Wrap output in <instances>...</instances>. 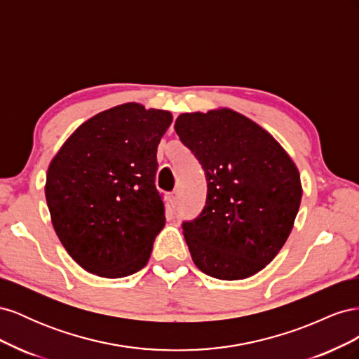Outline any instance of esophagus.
Returning <instances> with one entry per match:
<instances>
[{
    "label": "esophagus",
    "instance_id": "esophagus-1",
    "mask_svg": "<svg viewBox=\"0 0 359 359\" xmlns=\"http://www.w3.org/2000/svg\"><path fill=\"white\" fill-rule=\"evenodd\" d=\"M169 202L172 203V206H177V203H178V193L177 191H172L169 194Z\"/></svg>",
    "mask_w": 359,
    "mask_h": 359
}]
</instances>
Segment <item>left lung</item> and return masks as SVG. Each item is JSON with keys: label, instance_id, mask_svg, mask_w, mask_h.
Returning <instances> with one entry per match:
<instances>
[{"label": "left lung", "instance_id": "left-lung-1", "mask_svg": "<svg viewBox=\"0 0 359 359\" xmlns=\"http://www.w3.org/2000/svg\"><path fill=\"white\" fill-rule=\"evenodd\" d=\"M175 132L208 187L202 212L182 222L194 265L220 280L259 273L285 245L299 210L295 163L266 130L231 109L181 114Z\"/></svg>", "mask_w": 359, "mask_h": 359}]
</instances>
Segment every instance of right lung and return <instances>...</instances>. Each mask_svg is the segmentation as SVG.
I'll return each instance as SVG.
<instances>
[{
  "label": "right lung",
  "mask_w": 359,
  "mask_h": 359,
  "mask_svg": "<svg viewBox=\"0 0 359 359\" xmlns=\"http://www.w3.org/2000/svg\"><path fill=\"white\" fill-rule=\"evenodd\" d=\"M168 111L126 103L97 114L66 140L46 175L53 229L76 264L106 278L142 269L165 226L156 189Z\"/></svg>",
  "instance_id": "add662e5"
}]
</instances>
